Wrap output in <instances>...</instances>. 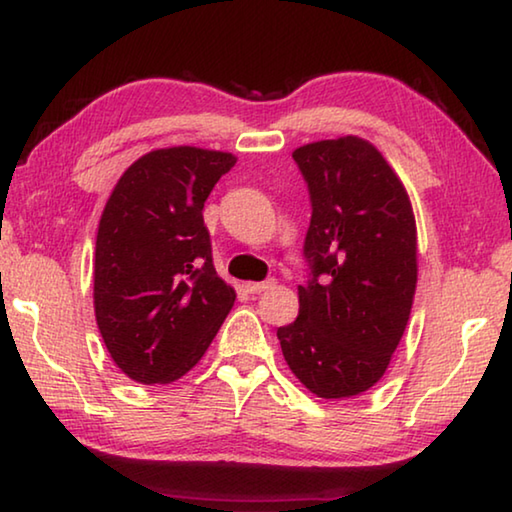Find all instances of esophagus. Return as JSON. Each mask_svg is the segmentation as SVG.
<instances>
[{"label":"esophagus","instance_id":"34e87169","mask_svg":"<svg viewBox=\"0 0 512 512\" xmlns=\"http://www.w3.org/2000/svg\"><path fill=\"white\" fill-rule=\"evenodd\" d=\"M244 287H246L248 293H262V291H266V289L275 287V280H266V282H246Z\"/></svg>","mask_w":512,"mask_h":512}]
</instances>
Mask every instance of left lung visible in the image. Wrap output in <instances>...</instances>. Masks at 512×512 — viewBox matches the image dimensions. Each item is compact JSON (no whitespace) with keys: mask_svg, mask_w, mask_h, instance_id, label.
<instances>
[{"mask_svg":"<svg viewBox=\"0 0 512 512\" xmlns=\"http://www.w3.org/2000/svg\"><path fill=\"white\" fill-rule=\"evenodd\" d=\"M311 194L300 311L277 329L309 393L345 400L384 377L409 323L418 284V228L400 176L357 135L293 151Z\"/></svg>","mask_w":512,"mask_h":512,"instance_id":"8db88e82","label":"left lung"}]
</instances>
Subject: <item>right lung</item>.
<instances>
[{"label":"right lung","mask_w":512,"mask_h":512,"mask_svg":"<svg viewBox=\"0 0 512 512\" xmlns=\"http://www.w3.org/2000/svg\"><path fill=\"white\" fill-rule=\"evenodd\" d=\"M237 155L169 146L137 158L103 207L94 316L112 361L140 384L192 370L235 305L214 271L203 205Z\"/></svg>","instance_id":"1"}]
</instances>
